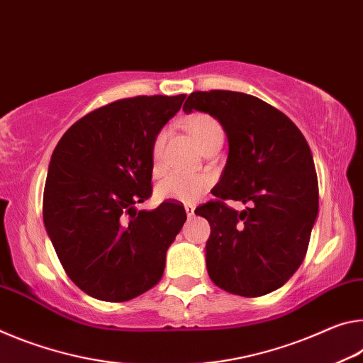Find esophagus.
I'll list each match as a JSON object with an SVG mask.
<instances>
[{
	"label": "esophagus",
	"mask_w": 363,
	"mask_h": 363,
	"mask_svg": "<svg viewBox=\"0 0 363 363\" xmlns=\"http://www.w3.org/2000/svg\"><path fill=\"white\" fill-rule=\"evenodd\" d=\"M185 211H186V216L191 218L193 216H194V206H191V204H188V206H185Z\"/></svg>",
	"instance_id": "esophagus-1"
}]
</instances>
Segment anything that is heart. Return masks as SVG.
<instances>
[{"instance_id": "obj_1", "label": "heart", "mask_w": 363, "mask_h": 363, "mask_svg": "<svg viewBox=\"0 0 363 363\" xmlns=\"http://www.w3.org/2000/svg\"><path fill=\"white\" fill-rule=\"evenodd\" d=\"M185 127L191 133L201 146L207 151L212 146L222 145L225 133L220 122L216 117H212L206 112H194L186 117ZM169 130H159L154 136L151 145V159H152V174L160 175L164 170V151L167 145ZM213 182L212 175L199 172V174H180L174 172L162 178L156 186V196L164 201H178V203H194L199 199L207 189L211 188Z\"/></svg>"}]
</instances>
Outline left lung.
Listing matches in <instances>:
<instances>
[{
	"label": "left lung",
	"instance_id": "8db88e82",
	"mask_svg": "<svg viewBox=\"0 0 363 363\" xmlns=\"http://www.w3.org/2000/svg\"><path fill=\"white\" fill-rule=\"evenodd\" d=\"M222 123L228 159L217 199L196 209L211 236L206 264L218 288L259 298L283 286L306 257L318 213L315 164L304 135L281 111L246 93L194 91L183 111ZM227 199L247 203L240 213Z\"/></svg>",
	"mask_w": 363,
	"mask_h": 363
}]
</instances>
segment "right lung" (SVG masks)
Segmentation results:
<instances>
[{"label": "right lung", "mask_w": 363, "mask_h": 363, "mask_svg": "<svg viewBox=\"0 0 363 363\" xmlns=\"http://www.w3.org/2000/svg\"><path fill=\"white\" fill-rule=\"evenodd\" d=\"M185 94L118 99L88 112L59 140L43 193V222L67 277L106 302L160 281L186 220L178 203L136 211L152 194L151 145Z\"/></svg>", "instance_id": "1"}]
</instances>
